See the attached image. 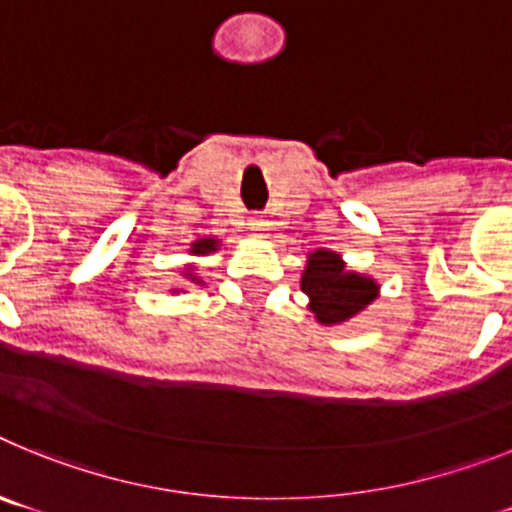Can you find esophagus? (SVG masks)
I'll list each match as a JSON object with an SVG mask.
<instances>
[{
    "mask_svg": "<svg viewBox=\"0 0 512 512\" xmlns=\"http://www.w3.org/2000/svg\"><path fill=\"white\" fill-rule=\"evenodd\" d=\"M251 228L256 230V233H264V230L269 228V223H266L264 217H253V220H251Z\"/></svg>",
    "mask_w": 512,
    "mask_h": 512,
    "instance_id": "obj_1",
    "label": "esophagus"
}]
</instances>
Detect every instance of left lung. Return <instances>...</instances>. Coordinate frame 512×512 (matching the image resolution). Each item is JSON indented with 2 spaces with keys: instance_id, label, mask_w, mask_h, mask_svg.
Listing matches in <instances>:
<instances>
[{
  "instance_id": "1",
  "label": "left lung",
  "mask_w": 512,
  "mask_h": 512,
  "mask_svg": "<svg viewBox=\"0 0 512 512\" xmlns=\"http://www.w3.org/2000/svg\"><path fill=\"white\" fill-rule=\"evenodd\" d=\"M302 292L310 297V310L323 325L346 323L377 300V282L346 271L341 256L333 251H320L307 256L302 274Z\"/></svg>"
}]
</instances>
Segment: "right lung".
Returning <instances> with one entry per match:
<instances>
[{"mask_svg":"<svg viewBox=\"0 0 512 512\" xmlns=\"http://www.w3.org/2000/svg\"><path fill=\"white\" fill-rule=\"evenodd\" d=\"M217 241L215 238H202V241H197V243H192V253H197V256H200V253H210V251H217ZM189 279H192V274H189ZM194 282H197V279H194Z\"/></svg>","mask_w":512,"mask_h":512,"instance_id":"add662e5","label":"right lung"}]
</instances>
